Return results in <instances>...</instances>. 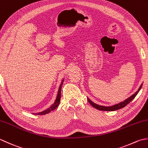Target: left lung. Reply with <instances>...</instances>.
Listing matches in <instances>:
<instances>
[{"label": "left lung", "mask_w": 148, "mask_h": 148, "mask_svg": "<svg viewBox=\"0 0 148 148\" xmlns=\"http://www.w3.org/2000/svg\"><path fill=\"white\" fill-rule=\"evenodd\" d=\"M142 86H143V84H141V85L140 86L139 88L138 89L137 91L135 92L134 95H132V96H130L129 98H126L125 100L121 102H119V103L115 104L114 105H112V106H103V105H98V104H96L94 102L92 101L91 99H90L88 97H87V100H88L89 103L91 104L92 106L96 108V109L99 110H103V111H114V110H119L121 109V108H122L123 107H125L126 105H127L130 102H131L133 99L135 98V96H137V95L138 93V92L140 91V90L142 88Z\"/></svg>", "instance_id": "1"}]
</instances>
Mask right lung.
<instances>
[{"label": "right lung", "mask_w": 148, "mask_h": 148, "mask_svg": "<svg viewBox=\"0 0 148 148\" xmlns=\"http://www.w3.org/2000/svg\"><path fill=\"white\" fill-rule=\"evenodd\" d=\"M64 78H63L61 81V83L60 84L59 87V89H58V92H57V95L56 96V98L55 99V101H54L53 103L51 105L50 107H49L47 109H45L43 111H41V112H38V113H32L33 114H35V115H45V114H49V112H50L51 111H53L57 108V107H58V105L60 103V100H61V88H62V86L63 84V82H64Z\"/></svg>", "instance_id": "right-lung-1"}]
</instances>
